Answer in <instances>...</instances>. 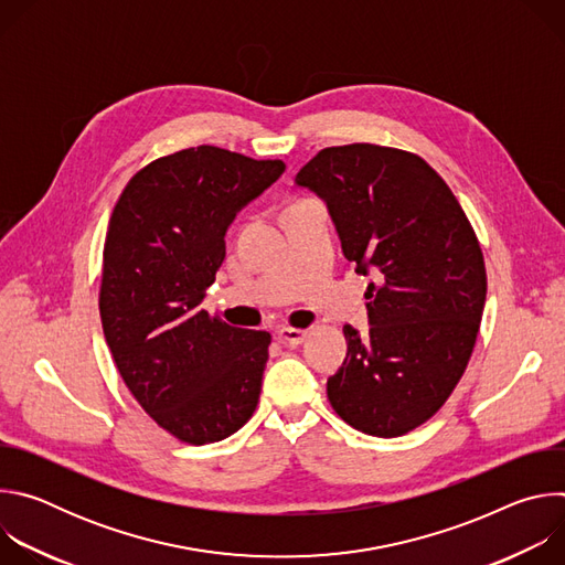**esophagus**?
I'll return each instance as SVG.
<instances>
[{"mask_svg":"<svg viewBox=\"0 0 565 565\" xmlns=\"http://www.w3.org/2000/svg\"><path fill=\"white\" fill-rule=\"evenodd\" d=\"M306 338H308V331H303V329H292V327L279 329V340H281V344L297 347V344H301Z\"/></svg>","mask_w":565,"mask_h":565,"instance_id":"esophagus-1","label":"esophagus"}]
</instances>
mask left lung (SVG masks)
Masks as SVG:
<instances>
[{"mask_svg": "<svg viewBox=\"0 0 565 565\" xmlns=\"http://www.w3.org/2000/svg\"><path fill=\"white\" fill-rule=\"evenodd\" d=\"M295 183L327 203L355 273L375 277L369 338L344 327L331 405L362 434H407L445 405L476 344L488 275L473 227L438 172L393 147H327Z\"/></svg>", "mask_w": 565, "mask_h": 565, "instance_id": "8db88e82", "label": "left lung"}]
</instances>
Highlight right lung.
<instances>
[{"label": "right lung", "mask_w": 565, "mask_h": 565, "mask_svg": "<svg viewBox=\"0 0 565 565\" xmlns=\"http://www.w3.org/2000/svg\"><path fill=\"white\" fill-rule=\"evenodd\" d=\"M284 170L212 145L181 149L134 174L109 218L105 340L138 405L181 443L223 440L257 409L270 333L230 327L201 301L236 212Z\"/></svg>", "instance_id": "obj_1"}]
</instances>
